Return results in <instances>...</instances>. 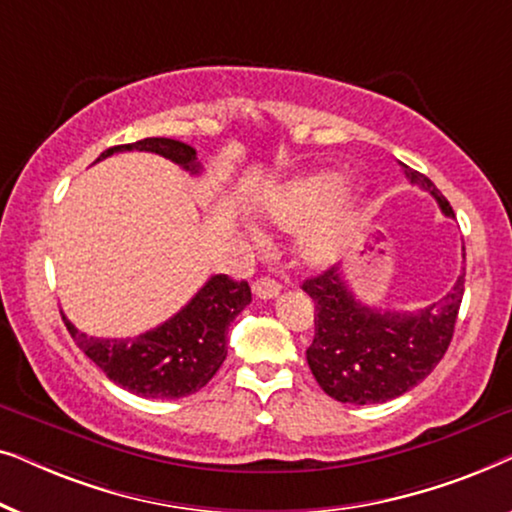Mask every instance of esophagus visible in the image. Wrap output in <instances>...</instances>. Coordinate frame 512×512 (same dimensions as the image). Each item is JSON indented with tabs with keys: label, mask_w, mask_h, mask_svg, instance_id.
Segmentation results:
<instances>
[{
	"label": "esophagus",
	"mask_w": 512,
	"mask_h": 512,
	"mask_svg": "<svg viewBox=\"0 0 512 512\" xmlns=\"http://www.w3.org/2000/svg\"><path fill=\"white\" fill-rule=\"evenodd\" d=\"M251 289H254V296H256V298L270 300V298H277V296H279V291H282V286H279V282H275V279L261 277V279H256Z\"/></svg>",
	"instance_id": "esophagus-1"
}]
</instances>
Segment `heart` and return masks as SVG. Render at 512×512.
I'll use <instances>...</instances> for the list:
<instances>
[{
	"label": "heart",
	"instance_id": "obj_1",
	"mask_svg": "<svg viewBox=\"0 0 512 512\" xmlns=\"http://www.w3.org/2000/svg\"><path fill=\"white\" fill-rule=\"evenodd\" d=\"M359 202L354 191H342L338 172H317L272 195L265 212L279 230H300L322 216L300 237L296 249L300 265L321 270L333 265L345 251Z\"/></svg>",
	"mask_w": 512,
	"mask_h": 512
}]
</instances>
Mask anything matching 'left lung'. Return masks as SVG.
<instances>
[{"label":"left lung","mask_w":512,"mask_h":512,"mask_svg":"<svg viewBox=\"0 0 512 512\" xmlns=\"http://www.w3.org/2000/svg\"><path fill=\"white\" fill-rule=\"evenodd\" d=\"M403 167L405 177L429 191L445 216H454L429 177ZM303 291L317 312L307 363L319 387L340 403H387L417 387L445 356L464 298V272L438 303L417 312L363 305L340 268L305 279Z\"/></svg>","instance_id":"1"}]
</instances>
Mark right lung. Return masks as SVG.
Returning <instances> with one entry per match:
<instances>
[{
	"instance_id": "obj_1",
	"label": "right lung",
	"mask_w": 512,
	"mask_h": 512,
	"mask_svg": "<svg viewBox=\"0 0 512 512\" xmlns=\"http://www.w3.org/2000/svg\"><path fill=\"white\" fill-rule=\"evenodd\" d=\"M121 151L158 153L191 174L200 172L193 146L167 137H146L135 144L111 146L100 158ZM95 160V163H97ZM251 303L249 284L214 275L172 319L137 338H93L81 333L65 314L69 335L95 366L118 387L144 398H181L205 387L226 359V331Z\"/></svg>"
}]
</instances>
